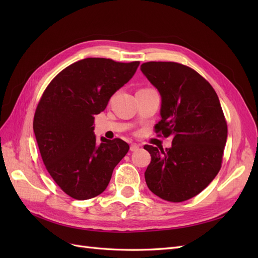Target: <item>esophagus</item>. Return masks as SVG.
<instances>
[{
  "instance_id": "esophagus-1",
  "label": "esophagus",
  "mask_w": 258,
  "mask_h": 258,
  "mask_svg": "<svg viewBox=\"0 0 258 258\" xmlns=\"http://www.w3.org/2000/svg\"><path fill=\"white\" fill-rule=\"evenodd\" d=\"M140 148V145L139 144H137V143H131L130 144V151L131 152H136V151H138Z\"/></svg>"
}]
</instances>
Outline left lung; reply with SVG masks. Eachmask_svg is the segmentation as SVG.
Returning <instances> with one entry per match:
<instances>
[{
    "label": "left lung",
    "mask_w": 258,
    "mask_h": 258,
    "mask_svg": "<svg viewBox=\"0 0 258 258\" xmlns=\"http://www.w3.org/2000/svg\"><path fill=\"white\" fill-rule=\"evenodd\" d=\"M141 71L161 96V119L155 132L173 137L165 152L144 145L152 157L146 184L163 200H188L204 190L222 167L227 122L220 100L206 79L177 62H145Z\"/></svg>",
    "instance_id": "8db88e82"
}]
</instances>
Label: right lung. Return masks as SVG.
<instances>
[{"label": "right lung", "instance_id": "right-lung-1", "mask_svg": "<svg viewBox=\"0 0 258 258\" xmlns=\"http://www.w3.org/2000/svg\"><path fill=\"white\" fill-rule=\"evenodd\" d=\"M140 61L105 58L74 62L54 77L38 102L33 130L44 165L70 197L87 200L103 192L114 168L129 151L121 139L101 138L95 115L135 75Z\"/></svg>", "mask_w": 258, "mask_h": 258}]
</instances>
